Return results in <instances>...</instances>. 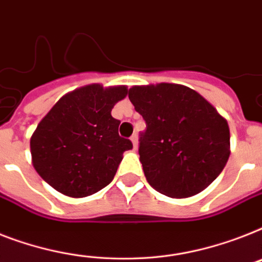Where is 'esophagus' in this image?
Masks as SVG:
<instances>
[{"label":"esophagus","mask_w":262,"mask_h":262,"mask_svg":"<svg viewBox=\"0 0 262 262\" xmlns=\"http://www.w3.org/2000/svg\"><path fill=\"white\" fill-rule=\"evenodd\" d=\"M130 140H132V142H133V148H135V149H137V145H138V137H137V135L132 136Z\"/></svg>","instance_id":"esophagus-1"}]
</instances>
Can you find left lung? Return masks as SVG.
<instances>
[{
  "mask_svg": "<svg viewBox=\"0 0 262 262\" xmlns=\"http://www.w3.org/2000/svg\"><path fill=\"white\" fill-rule=\"evenodd\" d=\"M145 121L138 153L146 180L171 198H188L210 186L230 155L226 120L196 91L180 84L129 89Z\"/></svg>",
  "mask_w": 262,
  "mask_h": 262,
  "instance_id": "obj_1",
  "label": "left lung"
}]
</instances>
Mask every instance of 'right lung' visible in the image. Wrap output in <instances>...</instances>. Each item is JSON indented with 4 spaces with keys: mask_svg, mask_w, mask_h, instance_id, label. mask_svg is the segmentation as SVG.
Masks as SVG:
<instances>
[{
    "mask_svg": "<svg viewBox=\"0 0 262 262\" xmlns=\"http://www.w3.org/2000/svg\"><path fill=\"white\" fill-rule=\"evenodd\" d=\"M126 94L125 86L90 84L61 97L40 121L31 138L32 159L51 187L83 198L112 182L122 153L133 148L110 113Z\"/></svg>",
    "mask_w": 262,
    "mask_h": 262,
    "instance_id": "right-lung-1",
    "label": "right lung"
}]
</instances>
